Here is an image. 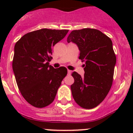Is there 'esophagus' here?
<instances>
[{
	"instance_id": "34e87169",
	"label": "esophagus",
	"mask_w": 133,
	"mask_h": 133,
	"mask_svg": "<svg viewBox=\"0 0 133 133\" xmlns=\"http://www.w3.org/2000/svg\"><path fill=\"white\" fill-rule=\"evenodd\" d=\"M71 74V70H68V75H70Z\"/></svg>"
}]
</instances>
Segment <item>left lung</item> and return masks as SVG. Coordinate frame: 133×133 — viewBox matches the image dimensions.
<instances>
[{
	"label": "left lung",
	"instance_id": "1",
	"mask_svg": "<svg viewBox=\"0 0 133 133\" xmlns=\"http://www.w3.org/2000/svg\"><path fill=\"white\" fill-rule=\"evenodd\" d=\"M67 42L77 44L81 52L78 58L85 62L84 77L72 73V97L81 107L93 109L103 102L112 84L116 55L112 41L101 31L87 28L72 30Z\"/></svg>",
	"mask_w": 133,
	"mask_h": 133
}]
</instances>
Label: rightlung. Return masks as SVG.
Here are the masks:
<instances>
[{"instance_id": "right-lung-1", "label": "right lung", "mask_w": 133, "mask_h": 133, "mask_svg": "<svg viewBox=\"0 0 133 133\" xmlns=\"http://www.w3.org/2000/svg\"><path fill=\"white\" fill-rule=\"evenodd\" d=\"M69 30L43 29L26 34L16 43L12 69L21 95L32 106L43 108L53 102L63 78L64 66L49 65L52 48Z\"/></svg>"}]
</instances>
